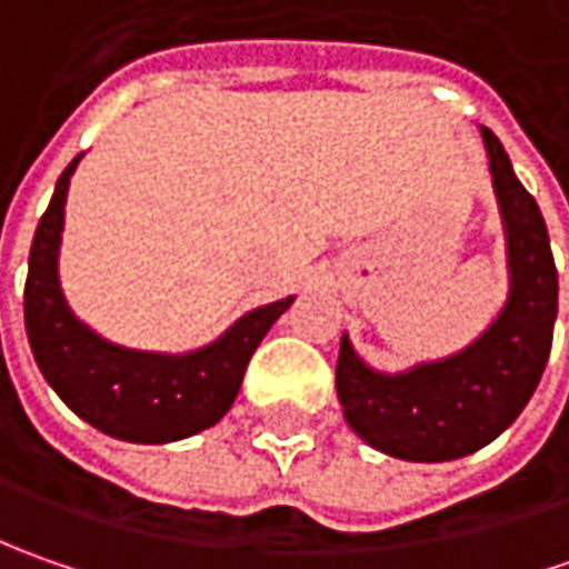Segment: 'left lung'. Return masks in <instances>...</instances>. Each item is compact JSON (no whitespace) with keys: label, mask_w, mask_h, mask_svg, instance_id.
I'll return each instance as SVG.
<instances>
[{"label":"left lung","mask_w":569,"mask_h":569,"mask_svg":"<svg viewBox=\"0 0 569 569\" xmlns=\"http://www.w3.org/2000/svg\"><path fill=\"white\" fill-rule=\"evenodd\" d=\"M507 237L510 295L469 348L380 373L341 336L336 389L363 443L408 462H449L488 447L532 399L558 319V269L536 199L516 180L491 129H481Z\"/></svg>","instance_id":"left-lung-1"}]
</instances>
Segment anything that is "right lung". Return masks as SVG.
<instances>
[{"label":"right lung","mask_w":569,"mask_h":569,"mask_svg":"<svg viewBox=\"0 0 569 569\" xmlns=\"http://www.w3.org/2000/svg\"><path fill=\"white\" fill-rule=\"evenodd\" d=\"M78 161L81 154L62 170L33 233L24 281V326L33 361L56 396L107 437L129 443H173L192 437L228 415L252 351L295 297L256 307L221 339L187 355L136 351L100 339L69 310L59 288L66 192Z\"/></svg>","instance_id":"add662e5"}]
</instances>
